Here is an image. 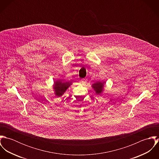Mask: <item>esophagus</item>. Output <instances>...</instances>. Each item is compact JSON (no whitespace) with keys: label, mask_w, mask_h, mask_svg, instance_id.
Returning a JSON list of instances; mask_svg holds the SVG:
<instances>
[{"label":"esophagus","mask_w":159,"mask_h":159,"mask_svg":"<svg viewBox=\"0 0 159 159\" xmlns=\"http://www.w3.org/2000/svg\"><path fill=\"white\" fill-rule=\"evenodd\" d=\"M81 83L82 84H86V80H81Z\"/></svg>","instance_id":"1"}]
</instances>
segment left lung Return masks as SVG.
Returning a JSON list of instances; mask_svg holds the SVG:
<instances>
[{"label":"left lung","instance_id":"1","mask_svg":"<svg viewBox=\"0 0 159 159\" xmlns=\"http://www.w3.org/2000/svg\"><path fill=\"white\" fill-rule=\"evenodd\" d=\"M92 87L94 89V91L96 92L97 94H100L103 91V89L104 87V83L97 82L93 84Z\"/></svg>","mask_w":159,"mask_h":159}]
</instances>
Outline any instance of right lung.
<instances>
[{"label":"right lung","instance_id":"right-lung-1","mask_svg":"<svg viewBox=\"0 0 159 159\" xmlns=\"http://www.w3.org/2000/svg\"><path fill=\"white\" fill-rule=\"evenodd\" d=\"M71 84V83L70 82H62L61 81H57L54 82V89L56 96L60 97L62 95Z\"/></svg>","mask_w":159,"mask_h":159}]
</instances>
